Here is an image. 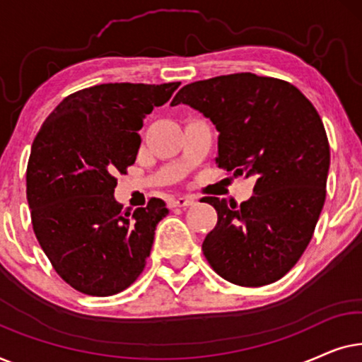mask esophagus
Listing matches in <instances>:
<instances>
[{
  "mask_svg": "<svg viewBox=\"0 0 362 362\" xmlns=\"http://www.w3.org/2000/svg\"><path fill=\"white\" fill-rule=\"evenodd\" d=\"M194 196H177V197H173L170 201V206L171 207H187L191 206L192 202H194Z\"/></svg>",
  "mask_w": 362,
  "mask_h": 362,
  "instance_id": "1",
  "label": "esophagus"
}]
</instances>
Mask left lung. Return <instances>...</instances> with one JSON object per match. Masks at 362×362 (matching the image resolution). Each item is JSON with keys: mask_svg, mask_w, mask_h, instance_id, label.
I'll return each instance as SVG.
<instances>
[{"mask_svg": "<svg viewBox=\"0 0 362 362\" xmlns=\"http://www.w3.org/2000/svg\"><path fill=\"white\" fill-rule=\"evenodd\" d=\"M180 103L216 125L217 166L257 177L240 206L204 197L217 211L207 262L230 284H274L298 262L325 204L329 143L318 112L291 83L250 72L187 83Z\"/></svg>", "mask_w": 362, "mask_h": 362, "instance_id": "1", "label": "left lung"}]
</instances>
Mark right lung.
I'll list each match as a JSON object with an SVG mask.
<instances>
[{"label":"right lung","mask_w":362,"mask_h":362,"mask_svg":"<svg viewBox=\"0 0 362 362\" xmlns=\"http://www.w3.org/2000/svg\"><path fill=\"white\" fill-rule=\"evenodd\" d=\"M180 86L83 88L64 98L34 138L26 173L34 234L62 280L82 293H120L145 269L166 204L150 199L123 212L115 175L135 163L146 115Z\"/></svg>","instance_id":"add662e5"}]
</instances>
